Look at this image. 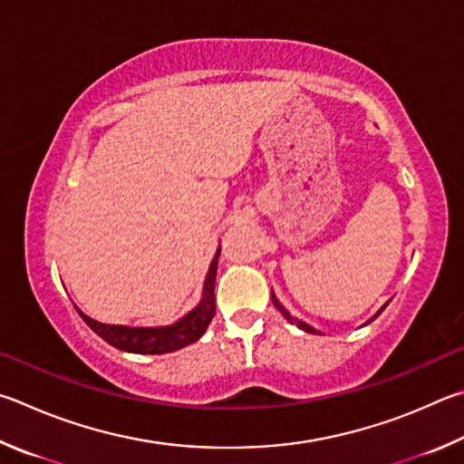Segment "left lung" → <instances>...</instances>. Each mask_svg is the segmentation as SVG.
Segmentation results:
<instances>
[{
  "instance_id": "left-lung-1",
  "label": "left lung",
  "mask_w": 464,
  "mask_h": 464,
  "mask_svg": "<svg viewBox=\"0 0 464 464\" xmlns=\"http://www.w3.org/2000/svg\"><path fill=\"white\" fill-rule=\"evenodd\" d=\"M271 297H273V305H275V307H277V310H279V312L283 314V318H285V320H287L289 324H295V326H297L299 330H304V332H310V334H314V332H315V334H320V332H318V330H315V328H312V326H310V324H305V322H302V320H297V318H294V315H291V314H289V312L285 310V307H283V305H281V302H279V299H277V297H275V294H271ZM387 304H389V302H387ZM387 304H385L383 307H381V310H379V312H377L375 315H372V318H371V320H369L367 324H371L372 320H375V318H377V315H379L381 312H383V310H385V307H387ZM367 324H364V326H367Z\"/></svg>"
}]
</instances>
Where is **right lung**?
<instances>
[{"label":"right lung","instance_id":"right-lung-1","mask_svg":"<svg viewBox=\"0 0 464 464\" xmlns=\"http://www.w3.org/2000/svg\"><path fill=\"white\" fill-rule=\"evenodd\" d=\"M218 256L219 248L216 250L214 261L209 263V269L203 281V291L199 304L193 307L189 314H185L183 318H179L175 324L169 326H116V324H103L93 318H89L83 312L81 318L92 328L97 336L103 338L105 343L111 344L113 348H120L124 353L134 354H165L175 353L179 348L189 346L206 334L211 318L216 315V271H218Z\"/></svg>","mask_w":464,"mask_h":464}]
</instances>
